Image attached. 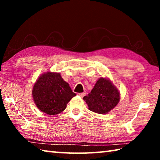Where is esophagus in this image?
Listing matches in <instances>:
<instances>
[{"label": "esophagus", "mask_w": 160, "mask_h": 160, "mask_svg": "<svg viewBox=\"0 0 160 160\" xmlns=\"http://www.w3.org/2000/svg\"><path fill=\"white\" fill-rule=\"evenodd\" d=\"M85 95V92H82V93H79V96L80 97H83Z\"/></svg>", "instance_id": "1"}]
</instances>
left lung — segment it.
Wrapping results in <instances>:
<instances>
[{
	"mask_svg": "<svg viewBox=\"0 0 160 160\" xmlns=\"http://www.w3.org/2000/svg\"><path fill=\"white\" fill-rule=\"evenodd\" d=\"M89 110L100 114L107 113L118 104L120 93L108 78H100L88 95L83 97Z\"/></svg>",
	"mask_w": 160,
	"mask_h": 160,
	"instance_id": "8db88e82",
	"label": "left lung"
}]
</instances>
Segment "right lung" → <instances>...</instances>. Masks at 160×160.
Here are the masks:
<instances>
[{
    "instance_id": "right-lung-1",
    "label": "right lung",
    "mask_w": 160,
    "mask_h": 160,
    "mask_svg": "<svg viewBox=\"0 0 160 160\" xmlns=\"http://www.w3.org/2000/svg\"><path fill=\"white\" fill-rule=\"evenodd\" d=\"M76 95L58 72H44L38 78L32 97L38 109L48 115L63 112L67 104Z\"/></svg>"
}]
</instances>
